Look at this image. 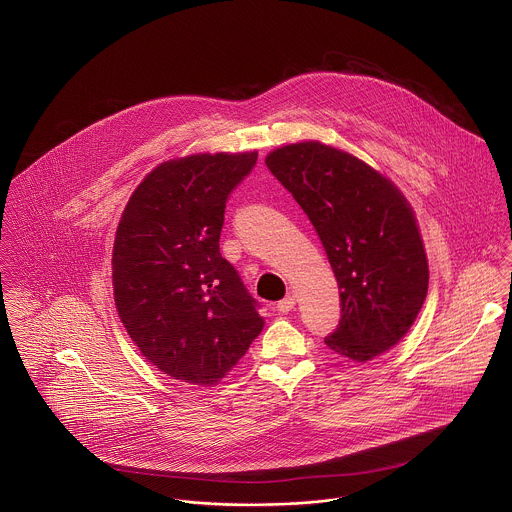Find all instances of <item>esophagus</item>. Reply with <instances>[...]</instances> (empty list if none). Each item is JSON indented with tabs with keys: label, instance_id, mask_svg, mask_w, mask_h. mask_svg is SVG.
<instances>
[{
	"label": "esophagus",
	"instance_id": "34e87169",
	"mask_svg": "<svg viewBox=\"0 0 512 512\" xmlns=\"http://www.w3.org/2000/svg\"><path fill=\"white\" fill-rule=\"evenodd\" d=\"M293 305H295V299H293L292 295H288L282 301H278V311L280 313H288V311H292Z\"/></svg>",
	"mask_w": 512,
	"mask_h": 512
}]
</instances>
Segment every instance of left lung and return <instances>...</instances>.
<instances>
[{"mask_svg":"<svg viewBox=\"0 0 512 512\" xmlns=\"http://www.w3.org/2000/svg\"><path fill=\"white\" fill-rule=\"evenodd\" d=\"M266 165L315 226L337 278L341 319L327 347L357 363L386 353L416 321L430 282L412 207L365 161L321 142L278 147Z\"/></svg>","mask_w":512,"mask_h":512,"instance_id":"left-lung-1","label":"left lung"}]
</instances>
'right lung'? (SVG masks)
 I'll return each instance as SVG.
<instances>
[{
  "label": "right lung",
  "instance_id": "right-lung-1",
  "mask_svg": "<svg viewBox=\"0 0 512 512\" xmlns=\"http://www.w3.org/2000/svg\"><path fill=\"white\" fill-rule=\"evenodd\" d=\"M258 151L197 153L157 165L116 230L118 315L163 374L213 386L260 335L258 301L219 252L224 209Z\"/></svg>",
  "mask_w": 512,
  "mask_h": 512
}]
</instances>
